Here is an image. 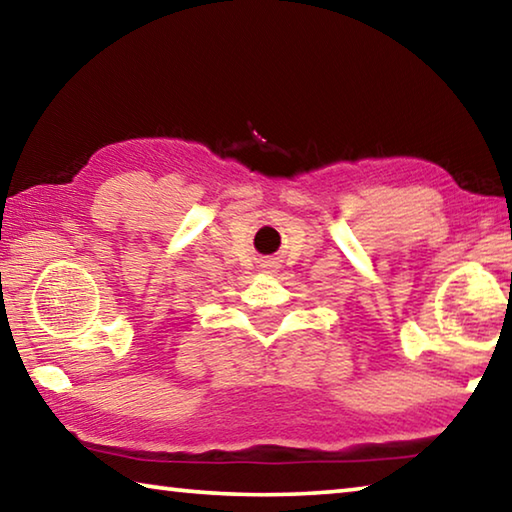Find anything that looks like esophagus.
<instances>
[{"mask_svg":"<svg viewBox=\"0 0 512 512\" xmlns=\"http://www.w3.org/2000/svg\"><path fill=\"white\" fill-rule=\"evenodd\" d=\"M266 268H268V271H271V268H273V264H266Z\"/></svg>","mask_w":512,"mask_h":512,"instance_id":"1","label":"esophagus"}]
</instances>
